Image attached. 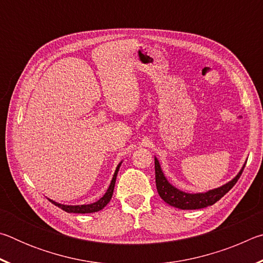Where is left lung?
Listing matches in <instances>:
<instances>
[{
  "label": "left lung",
  "mask_w": 263,
  "mask_h": 263,
  "mask_svg": "<svg viewBox=\"0 0 263 263\" xmlns=\"http://www.w3.org/2000/svg\"><path fill=\"white\" fill-rule=\"evenodd\" d=\"M154 164H155V183H157V189L164 202L169 205L182 209V210H196V209H203L206 206L213 205L216 202L219 201V199L228 194L229 191L233 188V185L237 183L239 177L241 176L242 171L245 166H246V162L240 169L238 175L234 177L233 180H231L228 183L219 186V188L209 190L206 193H198V194H189L184 193L180 189L175 188L174 185L169 183L168 180L164 176L161 166H160L159 160L154 158Z\"/></svg>",
  "instance_id": "1"
}]
</instances>
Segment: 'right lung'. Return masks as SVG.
<instances>
[{
  "label": "right lung",
  "mask_w": 263,
  "mask_h": 263,
  "mask_svg": "<svg viewBox=\"0 0 263 263\" xmlns=\"http://www.w3.org/2000/svg\"><path fill=\"white\" fill-rule=\"evenodd\" d=\"M121 164H122V162L118 164L117 168H116L114 177H112V180H111V183L109 185L108 190H106V193L103 195V197H101L97 202L91 203V204H83V205H65V204L57 203L54 201H52V199H48V201H51L55 206L60 208L61 210L69 212V213H92V212H97V211L102 210V209H103L106 204L110 202L111 197H112L114 188H115V183H116V177H117Z\"/></svg>",
  "instance_id": "obj_1"
}]
</instances>
